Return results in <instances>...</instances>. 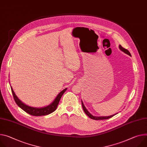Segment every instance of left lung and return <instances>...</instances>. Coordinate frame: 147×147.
<instances>
[{"label":"left lung","mask_w":147,"mask_h":147,"mask_svg":"<svg viewBox=\"0 0 147 147\" xmlns=\"http://www.w3.org/2000/svg\"><path fill=\"white\" fill-rule=\"evenodd\" d=\"M119 49L121 50V51H123V52H124L125 53H126V54H127L128 55L131 56V53H129V51L128 50L124 49V48L121 45L119 46ZM82 107H83V110H84V113H85L90 118H91V119H95V120L106 119H109V118H110L113 117V116H114V115L116 114H114V115H110V116H107V117H106V116H105V117H96V116H93V115H91V114L88 112V111L86 109V108L85 107V106H84V104H83V102L82 101Z\"/></svg>","instance_id":"1"}]
</instances>
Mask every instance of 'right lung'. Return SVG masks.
Wrapping results in <instances>:
<instances>
[{
	"label": "right lung",
	"instance_id": "add662e5",
	"mask_svg": "<svg viewBox=\"0 0 147 147\" xmlns=\"http://www.w3.org/2000/svg\"><path fill=\"white\" fill-rule=\"evenodd\" d=\"M11 92H12V94L13 96V98H14V100L17 104V105L20 108H21L23 111L26 112L27 113L34 115V116H42V115H48L53 112H54L58 106L59 102L60 101V100L63 96V94L64 93V92L67 90V88H65L63 90H62L59 94L57 95V96L56 97L55 100L53 101L51 104L50 105L45 107L42 108H36V107H30L28 105H26L23 102H22L16 96L15 94V93L13 91L12 87L10 86Z\"/></svg>",
	"mask_w": 147,
	"mask_h": 147
}]
</instances>
